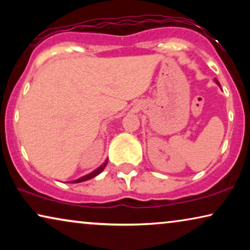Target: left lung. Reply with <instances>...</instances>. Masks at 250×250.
Listing matches in <instances>:
<instances>
[{
  "instance_id": "8db88e82",
  "label": "left lung",
  "mask_w": 250,
  "mask_h": 250,
  "mask_svg": "<svg viewBox=\"0 0 250 250\" xmlns=\"http://www.w3.org/2000/svg\"><path fill=\"white\" fill-rule=\"evenodd\" d=\"M215 82H216V84L218 85V86H221V85H220V83H218V81L216 80V78H215Z\"/></svg>"
}]
</instances>
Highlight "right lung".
I'll list each match as a JSON object with an SVG mask.
<instances>
[{"instance_id": "add662e5", "label": "right lung", "mask_w": 250, "mask_h": 250, "mask_svg": "<svg viewBox=\"0 0 250 250\" xmlns=\"http://www.w3.org/2000/svg\"><path fill=\"white\" fill-rule=\"evenodd\" d=\"M107 163H108V160H105V162H104V164H102V165H101L100 167H98V168L94 169L93 172H91L90 174H87V175L82 176V177H80V179H77V180H75V181H71L70 183H81V182H84V181H87V180L93 179V177L99 175V174H100V173L102 172V170L104 169V167H105V165H107Z\"/></svg>"}]
</instances>
